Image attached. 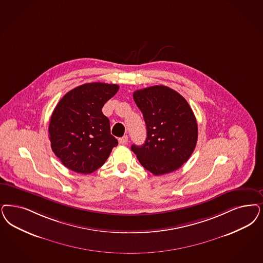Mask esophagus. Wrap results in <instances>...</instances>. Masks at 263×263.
Wrapping results in <instances>:
<instances>
[{
	"label": "esophagus",
	"mask_w": 263,
	"mask_h": 263,
	"mask_svg": "<svg viewBox=\"0 0 263 263\" xmlns=\"http://www.w3.org/2000/svg\"><path fill=\"white\" fill-rule=\"evenodd\" d=\"M118 142H119L120 145H126L127 143H128V136L125 135V136L119 138V139H118Z\"/></svg>",
	"instance_id": "esophagus-1"
}]
</instances>
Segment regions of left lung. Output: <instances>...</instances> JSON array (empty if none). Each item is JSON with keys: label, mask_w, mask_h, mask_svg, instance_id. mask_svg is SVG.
<instances>
[{"label": "left lung", "mask_w": 263, "mask_h": 263, "mask_svg": "<svg viewBox=\"0 0 263 263\" xmlns=\"http://www.w3.org/2000/svg\"><path fill=\"white\" fill-rule=\"evenodd\" d=\"M133 98L145 119L146 138L144 145H132V152L155 176L178 170L197 143L198 127L191 106L165 85L136 90Z\"/></svg>", "instance_id": "obj_1"}]
</instances>
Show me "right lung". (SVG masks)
Segmentation results:
<instances>
[{"label":"right lung","instance_id":"obj_1","mask_svg":"<svg viewBox=\"0 0 263 263\" xmlns=\"http://www.w3.org/2000/svg\"><path fill=\"white\" fill-rule=\"evenodd\" d=\"M118 88V84L85 83L65 94L55 107L48 127L49 140L55 155L68 169L94 172L118 145L102 108Z\"/></svg>","mask_w":263,"mask_h":263}]
</instances>
